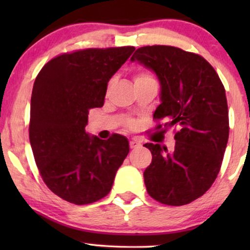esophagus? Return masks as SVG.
I'll return each instance as SVG.
<instances>
[{
	"instance_id": "34e87169",
	"label": "esophagus",
	"mask_w": 250,
	"mask_h": 250,
	"mask_svg": "<svg viewBox=\"0 0 250 250\" xmlns=\"http://www.w3.org/2000/svg\"><path fill=\"white\" fill-rule=\"evenodd\" d=\"M141 146L138 141H135V140H132L131 142H129V146H131V149H136L139 148V146Z\"/></svg>"
}]
</instances>
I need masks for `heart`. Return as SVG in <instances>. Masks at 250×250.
<instances>
[{"label": "heart", "mask_w": 250, "mask_h": 250, "mask_svg": "<svg viewBox=\"0 0 250 250\" xmlns=\"http://www.w3.org/2000/svg\"><path fill=\"white\" fill-rule=\"evenodd\" d=\"M146 81H153V78L146 73H140L135 76V83L136 82H146Z\"/></svg>", "instance_id": "1"}]
</instances>
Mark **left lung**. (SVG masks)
Wrapping results in <instances>:
<instances>
[{
  "label": "left lung",
  "instance_id": "8db88e82",
  "mask_svg": "<svg viewBox=\"0 0 250 250\" xmlns=\"http://www.w3.org/2000/svg\"><path fill=\"white\" fill-rule=\"evenodd\" d=\"M131 61H138L158 78L160 104L153 117L166 118L167 127L180 128L172 151L158 143L145 145L152 153V162L143 173L146 191L162 204H190L213 184L228 145L223 84L203 57L179 47L143 46Z\"/></svg>",
  "mask_w": 250,
  "mask_h": 250
}]
</instances>
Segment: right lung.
Listing matches in <instances>:
<instances>
[{"label": "right lung", "instance_id": "1", "mask_svg": "<svg viewBox=\"0 0 250 250\" xmlns=\"http://www.w3.org/2000/svg\"><path fill=\"white\" fill-rule=\"evenodd\" d=\"M135 47L86 49L50 60L37 75L30 100L29 141L47 188L75 205L110 192L128 155V140L85 132L88 110L104 104L107 85Z\"/></svg>", "mask_w": 250, "mask_h": 250}]
</instances>
